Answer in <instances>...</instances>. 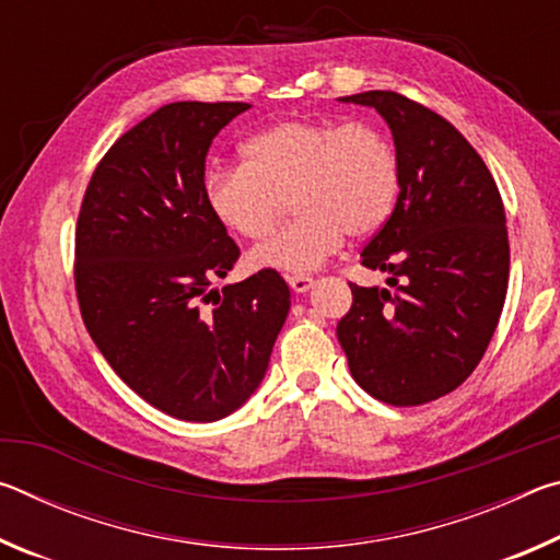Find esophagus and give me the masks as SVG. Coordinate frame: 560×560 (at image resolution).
Returning <instances> with one entry per match:
<instances>
[{
    "label": "esophagus",
    "mask_w": 560,
    "mask_h": 560,
    "mask_svg": "<svg viewBox=\"0 0 560 560\" xmlns=\"http://www.w3.org/2000/svg\"><path fill=\"white\" fill-rule=\"evenodd\" d=\"M287 281L296 293H306L311 287H314V279L306 277V273H291V277H287Z\"/></svg>",
    "instance_id": "1"
}]
</instances>
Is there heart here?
I'll list each match as a JSON object with an SVG mask.
<instances>
[{
    "mask_svg": "<svg viewBox=\"0 0 560 560\" xmlns=\"http://www.w3.org/2000/svg\"><path fill=\"white\" fill-rule=\"evenodd\" d=\"M242 158V165L212 167L205 177L217 220L246 240H261L281 220L287 200L296 214L249 254L257 269H320L346 234L363 240L381 230L400 192L390 140L363 120L273 122L244 140Z\"/></svg>",
    "mask_w": 560,
    "mask_h": 560,
    "instance_id": "obj_1",
    "label": "heart"
}]
</instances>
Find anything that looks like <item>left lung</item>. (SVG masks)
<instances>
[{
  "instance_id": "obj_1",
  "label": "left lung",
  "mask_w": 560,
  "mask_h": 560,
  "mask_svg": "<svg viewBox=\"0 0 560 560\" xmlns=\"http://www.w3.org/2000/svg\"><path fill=\"white\" fill-rule=\"evenodd\" d=\"M393 130L400 195L360 257L395 287H355L336 328L350 375L377 400L424 405L471 375L509 287V234L494 177L467 138L395 91L338 98Z\"/></svg>"
}]
</instances>
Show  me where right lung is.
<instances>
[{
  "label": "right lung",
  "instance_id": "add662e5",
  "mask_svg": "<svg viewBox=\"0 0 560 560\" xmlns=\"http://www.w3.org/2000/svg\"><path fill=\"white\" fill-rule=\"evenodd\" d=\"M246 108H158L103 155L75 224V296L93 343L130 390L185 422L222 420L249 400L291 308L273 269L212 287L240 246L207 205L205 160Z\"/></svg>",
  "mask_w": 560,
  "mask_h": 560
}]
</instances>
